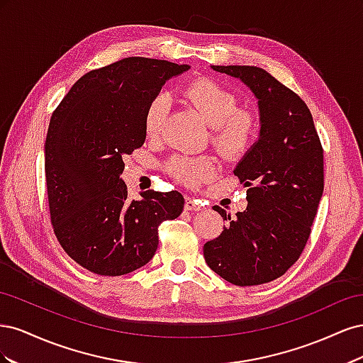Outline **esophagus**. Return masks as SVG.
<instances>
[{
	"label": "esophagus",
	"mask_w": 363,
	"mask_h": 363,
	"mask_svg": "<svg viewBox=\"0 0 363 363\" xmlns=\"http://www.w3.org/2000/svg\"><path fill=\"white\" fill-rule=\"evenodd\" d=\"M184 208H186V211L196 212V211H201L203 207L199 203H196L195 200H192V199H189V196H188V199L184 200Z\"/></svg>",
	"instance_id": "obj_1"
}]
</instances>
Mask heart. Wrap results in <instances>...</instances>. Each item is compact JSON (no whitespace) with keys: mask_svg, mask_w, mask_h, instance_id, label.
I'll list each match as a JSON object with an SVG mask.
<instances>
[{"mask_svg":"<svg viewBox=\"0 0 363 363\" xmlns=\"http://www.w3.org/2000/svg\"><path fill=\"white\" fill-rule=\"evenodd\" d=\"M184 96L199 111L206 123L213 127L212 142L225 157H240L251 148L257 135V118L247 108H238V98L211 79H199L184 87ZM171 108V98L160 92L151 98L144 113V130L150 139L163 133ZM212 157L174 156L167 163V171L186 186H199L215 174Z\"/></svg>","mask_w":363,"mask_h":363,"instance_id":"heart-1","label":"heart"}]
</instances>
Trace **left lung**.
Returning <instances> with one entry per match:
<instances>
[{
    "label": "left lung",
    "instance_id": "8db88e82",
    "mask_svg": "<svg viewBox=\"0 0 363 363\" xmlns=\"http://www.w3.org/2000/svg\"><path fill=\"white\" fill-rule=\"evenodd\" d=\"M242 82L259 104L257 142L236 164L248 206L236 219L215 206L228 225L204 244L206 263L236 286L279 279L298 260L324 191V152L309 107L257 67H212Z\"/></svg>",
    "mask_w": 363,
    "mask_h": 363
}]
</instances>
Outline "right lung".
I'll return each instance as SVG.
<instances>
[{"mask_svg": "<svg viewBox=\"0 0 363 363\" xmlns=\"http://www.w3.org/2000/svg\"><path fill=\"white\" fill-rule=\"evenodd\" d=\"M189 69L125 57L77 80L52 112L45 177L54 233L67 255L98 276H124L147 263L159 225L180 216L177 191H145L127 200L124 157L145 142L144 113L164 82Z\"/></svg>", "mask_w": 363, "mask_h": 363, "instance_id": "add662e5", "label": "right lung"}]
</instances>
